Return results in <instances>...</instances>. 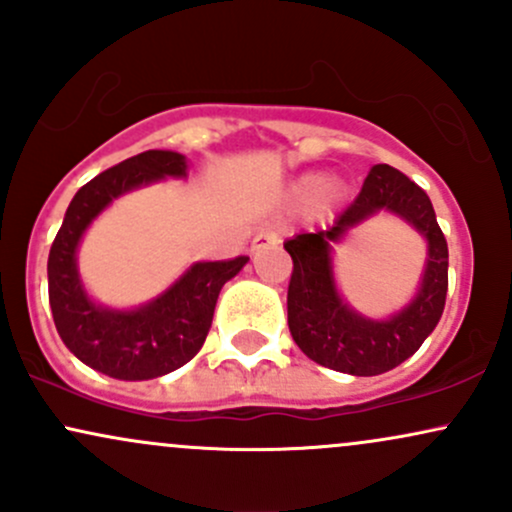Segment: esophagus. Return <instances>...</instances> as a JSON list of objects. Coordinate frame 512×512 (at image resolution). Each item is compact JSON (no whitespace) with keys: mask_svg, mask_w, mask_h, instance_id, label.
<instances>
[{"mask_svg":"<svg viewBox=\"0 0 512 512\" xmlns=\"http://www.w3.org/2000/svg\"><path fill=\"white\" fill-rule=\"evenodd\" d=\"M276 243H279V236H276L274 231H260L255 238H252L250 250L260 252L264 248H272V245H276Z\"/></svg>","mask_w":512,"mask_h":512,"instance_id":"1","label":"esophagus"}]
</instances>
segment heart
<instances>
[{
  "mask_svg": "<svg viewBox=\"0 0 512 512\" xmlns=\"http://www.w3.org/2000/svg\"><path fill=\"white\" fill-rule=\"evenodd\" d=\"M322 190V180L320 178H305L301 182V192L303 195H315V192ZM325 195L327 197H334L337 195V185H327L325 187Z\"/></svg>",
  "mask_w": 512,
  "mask_h": 512,
  "instance_id": "1",
  "label": "heart"
}]
</instances>
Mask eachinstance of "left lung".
Here are the masks:
<instances>
[{"label": "left lung", "instance_id": "1", "mask_svg": "<svg viewBox=\"0 0 512 512\" xmlns=\"http://www.w3.org/2000/svg\"><path fill=\"white\" fill-rule=\"evenodd\" d=\"M409 220L429 240V264L417 298L390 321H368L349 311L333 286L329 243L375 210ZM293 260L289 281V330L305 356L349 375H380L419 351L436 330L448 293V240L440 231L431 199L397 168H370L361 192L332 228L286 240Z\"/></svg>", "mask_w": 512, "mask_h": 512}]
</instances>
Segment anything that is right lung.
I'll use <instances>...</instances> for the list:
<instances>
[{"instance_id":"1","label":"right lung","mask_w":512,"mask_h":512,"mask_svg":"<svg viewBox=\"0 0 512 512\" xmlns=\"http://www.w3.org/2000/svg\"><path fill=\"white\" fill-rule=\"evenodd\" d=\"M185 156L144 151L103 170L76 192L52 240L48 293L55 327L67 349L98 373L117 380H151L192 361L207 339L221 286L250 257L197 262L161 298L137 310H108L86 296L76 272V245L115 197L139 185L185 175Z\"/></svg>"}]
</instances>
